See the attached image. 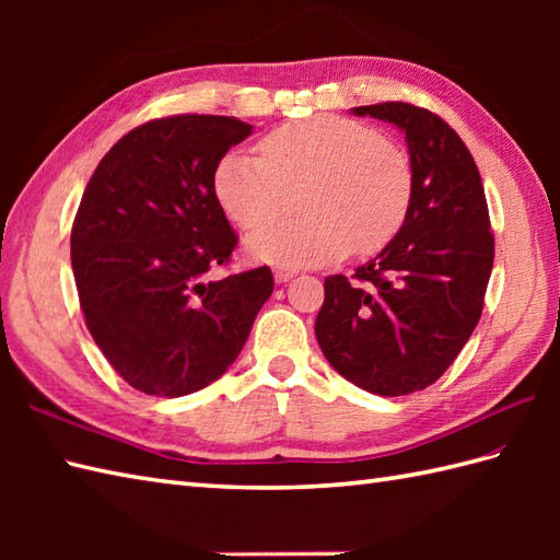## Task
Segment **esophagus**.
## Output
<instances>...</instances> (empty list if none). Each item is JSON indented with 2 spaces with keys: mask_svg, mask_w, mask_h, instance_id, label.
<instances>
[{
  "mask_svg": "<svg viewBox=\"0 0 560 560\" xmlns=\"http://www.w3.org/2000/svg\"><path fill=\"white\" fill-rule=\"evenodd\" d=\"M295 273H299V271H295L293 267H277V269H273V279H277L279 283H287L295 277Z\"/></svg>",
  "mask_w": 560,
  "mask_h": 560,
  "instance_id": "1",
  "label": "esophagus"
}]
</instances>
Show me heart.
<instances>
[{
  "label": "heart",
  "instance_id": "heart-1",
  "mask_svg": "<svg viewBox=\"0 0 560 560\" xmlns=\"http://www.w3.org/2000/svg\"><path fill=\"white\" fill-rule=\"evenodd\" d=\"M259 153L229 151L219 161L213 192L225 217L253 231L281 217L299 192L303 217L249 235L255 259L303 267L335 261L351 247L375 255L407 221L411 161L371 127L337 115L307 117L273 129Z\"/></svg>",
  "mask_w": 560,
  "mask_h": 560
}]
</instances>
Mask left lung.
I'll return each mask as SVG.
<instances>
[{
    "label": "left lung",
    "mask_w": 560,
    "mask_h": 560,
    "mask_svg": "<svg viewBox=\"0 0 560 560\" xmlns=\"http://www.w3.org/2000/svg\"><path fill=\"white\" fill-rule=\"evenodd\" d=\"M351 113L401 129L413 195L383 253L351 279H325L315 337L349 383L401 397L433 385L479 325L495 253L489 207L477 163L443 117L401 101Z\"/></svg>",
    "instance_id": "left-lung-1"
}]
</instances>
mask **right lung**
Segmentation results:
<instances>
[{
  "label": "right lung",
  "instance_id": "add662e5",
  "mask_svg": "<svg viewBox=\"0 0 560 560\" xmlns=\"http://www.w3.org/2000/svg\"><path fill=\"white\" fill-rule=\"evenodd\" d=\"M253 125L171 115L135 127L91 175L71 225V269L93 341L153 397L211 385L245 347L273 291L269 267L225 279L237 235L213 173Z\"/></svg>",
  "mask_w": 560,
  "mask_h": 560
}]
</instances>
